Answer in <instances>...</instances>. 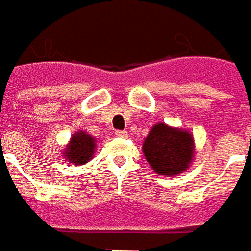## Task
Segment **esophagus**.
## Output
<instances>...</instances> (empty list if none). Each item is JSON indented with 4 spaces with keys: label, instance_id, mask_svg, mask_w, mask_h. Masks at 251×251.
I'll return each instance as SVG.
<instances>
[{
    "label": "esophagus",
    "instance_id": "34e87169",
    "mask_svg": "<svg viewBox=\"0 0 251 251\" xmlns=\"http://www.w3.org/2000/svg\"><path fill=\"white\" fill-rule=\"evenodd\" d=\"M115 135L119 136V138H127V136H128L127 131H122V129H117L116 132H115Z\"/></svg>",
    "mask_w": 251,
    "mask_h": 251
}]
</instances>
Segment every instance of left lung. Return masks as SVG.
I'll return each mask as SVG.
<instances>
[{
    "label": "left lung",
    "mask_w": 251,
    "mask_h": 251,
    "mask_svg": "<svg viewBox=\"0 0 251 251\" xmlns=\"http://www.w3.org/2000/svg\"><path fill=\"white\" fill-rule=\"evenodd\" d=\"M143 152L158 174L182 173L193 158V138L189 132L158 123L143 143Z\"/></svg>",
    "instance_id": "left-lung-1"
}]
</instances>
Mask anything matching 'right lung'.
<instances>
[{"instance_id": "obj_1", "label": "right lung", "mask_w": 251, "mask_h": 251, "mask_svg": "<svg viewBox=\"0 0 251 251\" xmlns=\"http://www.w3.org/2000/svg\"><path fill=\"white\" fill-rule=\"evenodd\" d=\"M94 139L86 132H78L73 135L70 145L67 146V150L65 151V157L67 161L75 165H83L89 162L94 152Z\"/></svg>"}]
</instances>
